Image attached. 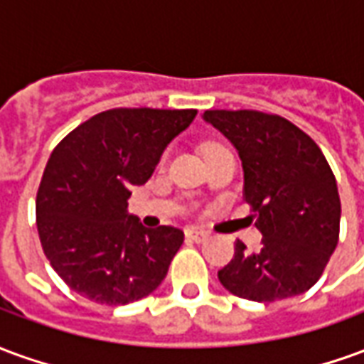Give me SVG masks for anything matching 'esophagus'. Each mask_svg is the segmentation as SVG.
I'll use <instances>...</instances> for the list:
<instances>
[{"mask_svg": "<svg viewBox=\"0 0 364 364\" xmlns=\"http://www.w3.org/2000/svg\"><path fill=\"white\" fill-rule=\"evenodd\" d=\"M187 237H189V240H193V242H197V244H200V242H205L206 237H208V234H206V232H203V230L191 228V230H187Z\"/></svg>", "mask_w": 364, "mask_h": 364, "instance_id": "esophagus-1", "label": "esophagus"}]
</instances>
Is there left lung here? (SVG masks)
<instances>
[{
    "instance_id": "left-lung-1",
    "label": "left lung",
    "mask_w": 364,
    "mask_h": 364,
    "mask_svg": "<svg viewBox=\"0 0 364 364\" xmlns=\"http://www.w3.org/2000/svg\"><path fill=\"white\" fill-rule=\"evenodd\" d=\"M203 119L234 144L244 167V197L255 213L261 250L236 242L218 271L232 294L274 302L312 289L336 252L341 203L328 159L310 136L279 114L205 111Z\"/></svg>"
}]
</instances>
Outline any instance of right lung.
<instances>
[{
  "mask_svg": "<svg viewBox=\"0 0 364 364\" xmlns=\"http://www.w3.org/2000/svg\"><path fill=\"white\" fill-rule=\"evenodd\" d=\"M195 117V109H111L54 148L36 193V228L52 269L77 294L122 306L166 279L185 236L142 226L128 198Z\"/></svg>",
  "mask_w": 364,
  "mask_h": 364,
  "instance_id": "add662e5",
  "label": "right lung"
}]
</instances>
